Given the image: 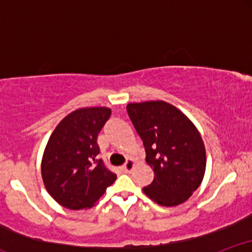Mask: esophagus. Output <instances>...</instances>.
Listing matches in <instances>:
<instances>
[{"label":"esophagus","mask_w":252,"mask_h":252,"mask_svg":"<svg viewBox=\"0 0 252 252\" xmlns=\"http://www.w3.org/2000/svg\"><path fill=\"white\" fill-rule=\"evenodd\" d=\"M134 166H135L134 161H132V160H128L126 163H124L123 170H124V172H126V173H130V172H131V169L134 168Z\"/></svg>","instance_id":"1"}]
</instances>
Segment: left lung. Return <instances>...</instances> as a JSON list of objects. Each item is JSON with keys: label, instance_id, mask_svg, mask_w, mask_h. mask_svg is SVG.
Masks as SVG:
<instances>
[{"label": "left lung", "instance_id": "8db88e82", "mask_svg": "<svg viewBox=\"0 0 252 252\" xmlns=\"http://www.w3.org/2000/svg\"><path fill=\"white\" fill-rule=\"evenodd\" d=\"M128 116L142 140L154 180L143 192L162 206L182 204L200 186L206 168L204 142L194 124L162 100L131 103Z\"/></svg>", "mask_w": 252, "mask_h": 252}]
</instances>
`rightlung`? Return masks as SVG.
Listing matches in <instances>:
<instances>
[{"label":"right lung","mask_w":252,"mask_h":252,"mask_svg":"<svg viewBox=\"0 0 252 252\" xmlns=\"http://www.w3.org/2000/svg\"><path fill=\"white\" fill-rule=\"evenodd\" d=\"M109 108H84L58 124L43 153L46 189L66 209L91 207L116 180L99 158L98 134L109 120Z\"/></svg>","instance_id":"1"}]
</instances>
